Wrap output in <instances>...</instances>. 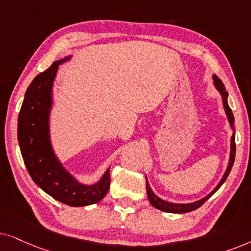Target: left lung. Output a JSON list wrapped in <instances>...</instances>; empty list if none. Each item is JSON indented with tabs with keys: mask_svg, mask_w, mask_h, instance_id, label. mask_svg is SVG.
<instances>
[{
	"mask_svg": "<svg viewBox=\"0 0 251 251\" xmlns=\"http://www.w3.org/2000/svg\"><path fill=\"white\" fill-rule=\"evenodd\" d=\"M213 85H215L216 89L220 93V95H222L224 109H225L227 119H228L230 127H232V129H233V135H232V138H230L229 160H228V165H227L226 171H225V173H224L222 180H220L218 185L216 186V188L213 189L211 193L208 194V195H206L205 198H203V199H201V200H199V201L193 202V203H172V202L165 201V200L159 199L158 196H157L156 194L152 192L151 188H150V186H149V183H148V180H147V176H146L147 194H148L149 202H150V204H151L152 206H155L156 209L162 210V211H164V212H170V213H186V212L193 211V210H196L198 208H200V206H201L205 201H208V200H209L210 198H211L213 194H215V193L217 192V190H218V189L220 188V186H222L223 183L225 182V180L227 179V176H228V175H229L230 170H232V166H233V164H234V159H235V128H234V116H233L232 110H230L229 105H228V102H227V98H228V93L226 92V88H225V86H224V83H223L222 80H220L216 75H213Z\"/></svg>",
	"mask_w": 251,
	"mask_h": 251,
	"instance_id": "1",
	"label": "left lung"
}]
</instances>
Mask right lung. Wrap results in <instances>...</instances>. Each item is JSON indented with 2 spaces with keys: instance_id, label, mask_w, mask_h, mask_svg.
Returning <instances> with one entry per match:
<instances>
[{
  "instance_id": "obj_1",
  "label": "right lung",
  "mask_w": 251,
  "mask_h": 251,
  "mask_svg": "<svg viewBox=\"0 0 251 251\" xmlns=\"http://www.w3.org/2000/svg\"><path fill=\"white\" fill-rule=\"evenodd\" d=\"M70 58L66 56L53 62L28 86L18 116V142L29 176L43 192L70 206H85L100 202L106 195L110 168L94 185H85L63 166L53 151L49 127L52 86L58 66Z\"/></svg>"
}]
</instances>
